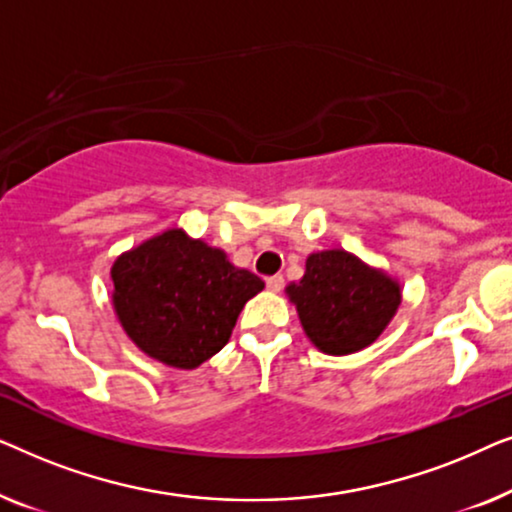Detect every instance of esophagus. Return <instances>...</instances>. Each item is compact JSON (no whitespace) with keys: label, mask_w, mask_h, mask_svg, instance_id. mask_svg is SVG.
<instances>
[{"label":"esophagus","mask_w":512,"mask_h":512,"mask_svg":"<svg viewBox=\"0 0 512 512\" xmlns=\"http://www.w3.org/2000/svg\"><path fill=\"white\" fill-rule=\"evenodd\" d=\"M268 291H272V293H279L284 289V277L282 275H275V277H268Z\"/></svg>","instance_id":"34e87169"}]
</instances>
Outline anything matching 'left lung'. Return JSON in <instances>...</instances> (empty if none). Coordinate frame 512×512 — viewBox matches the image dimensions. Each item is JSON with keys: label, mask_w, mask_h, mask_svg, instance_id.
Returning a JSON list of instances; mask_svg holds the SVG:
<instances>
[{"label": "left lung", "mask_w": 512, "mask_h": 512, "mask_svg": "<svg viewBox=\"0 0 512 512\" xmlns=\"http://www.w3.org/2000/svg\"><path fill=\"white\" fill-rule=\"evenodd\" d=\"M300 326L328 356L361 352L396 317L403 289L389 272L373 268L345 249L314 251L300 282L286 286Z\"/></svg>", "instance_id": "obj_1"}]
</instances>
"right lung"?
I'll use <instances>...</instances> for the list:
<instances>
[{
    "label": "right lung",
    "mask_w": 512,
    "mask_h": 512,
    "mask_svg": "<svg viewBox=\"0 0 512 512\" xmlns=\"http://www.w3.org/2000/svg\"><path fill=\"white\" fill-rule=\"evenodd\" d=\"M111 303L123 331L146 356L193 370L230 340L242 307L265 289L223 249L167 228L111 265Z\"/></svg>",
    "instance_id": "right-lung-1"
}]
</instances>
